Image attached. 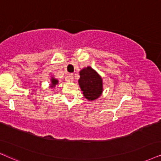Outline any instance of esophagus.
I'll use <instances>...</instances> for the list:
<instances>
[{
  "instance_id": "1",
  "label": "esophagus",
  "mask_w": 161,
  "mask_h": 161,
  "mask_svg": "<svg viewBox=\"0 0 161 161\" xmlns=\"http://www.w3.org/2000/svg\"><path fill=\"white\" fill-rule=\"evenodd\" d=\"M66 81L68 82H73L74 81V74H69L66 76Z\"/></svg>"
}]
</instances>
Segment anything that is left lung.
Segmentation results:
<instances>
[{"label": "left lung", "instance_id": "left-lung-1", "mask_svg": "<svg viewBox=\"0 0 161 161\" xmlns=\"http://www.w3.org/2000/svg\"><path fill=\"white\" fill-rule=\"evenodd\" d=\"M79 85L83 95L87 100L97 99L103 92L102 79L91 67L84 68L79 72Z\"/></svg>", "mask_w": 161, "mask_h": 161}]
</instances>
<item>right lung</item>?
Instances as JSON below:
<instances>
[{
    "label": "right lung",
    "instance_id": "right-lung-1",
    "mask_svg": "<svg viewBox=\"0 0 161 161\" xmlns=\"http://www.w3.org/2000/svg\"><path fill=\"white\" fill-rule=\"evenodd\" d=\"M51 87H54L56 85L58 84V82L59 81L57 80V79H56L54 77H51Z\"/></svg>",
    "mask_w": 161,
    "mask_h": 161
}]
</instances>
